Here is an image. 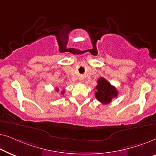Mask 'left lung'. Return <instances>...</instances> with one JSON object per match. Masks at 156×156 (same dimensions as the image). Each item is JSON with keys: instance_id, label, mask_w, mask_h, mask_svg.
I'll use <instances>...</instances> for the list:
<instances>
[{"instance_id": "1", "label": "left lung", "mask_w": 156, "mask_h": 156, "mask_svg": "<svg viewBox=\"0 0 156 156\" xmlns=\"http://www.w3.org/2000/svg\"><path fill=\"white\" fill-rule=\"evenodd\" d=\"M96 89V98L98 101L104 104L110 103L113 98L116 97L118 95L116 89L103 77H100L98 80Z\"/></svg>"}]
</instances>
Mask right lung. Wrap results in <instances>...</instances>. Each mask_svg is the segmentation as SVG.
Returning a JSON list of instances; mask_svg holds the SVG:
<instances>
[{"instance_id": "right-lung-1", "label": "right lung", "mask_w": 156, "mask_h": 156, "mask_svg": "<svg viewBox=\"0 0 156 156\" xmlns=\"http://www.w3.org/2000/svg\"><path fill=\"white\" fill-rule=\"evenodd\" d=\"M58 90H59V89H57L56 91H58ZM64 92H65V91H62V94H64Z\"/></svg>"}]
</instances>
